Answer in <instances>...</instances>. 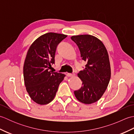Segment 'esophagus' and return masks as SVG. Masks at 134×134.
<instances>
[{"mask_svg": "<svg viewBox=\"0 0 134 134\" xmlns=\"http://www.w3.org/2000/svg\"><path fill=\"white\" fill-rule=\"evenodd\" d=\"M67 76L68 77H72V76H74V74H70V73H67Z\"/></svg>", "mask_w": 134, "mask_h": 134, "instance_id": "esophagus-1", "label": "esophagus"}]
</instances>
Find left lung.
Wrapping results in <instances>:
<instances>
[{"label": "left lung", "instance_id": "obj_1", "mask_svg": "<svg viewBox=\"0 0 134 134\" xmlns=\"http://www.w3.org/2000/svg\"><path fill=\"white\" fill-rule=\"evenodd\" d=\"M71 38L78 47L82 59L87 63L85 69L78 74L82 84L74 94L82 103H94L104 94L110 79L107 50L101 40L92 35L73 36Z\"/></svg>", "mask_w": 134, "mask_h": 134}]
</instances>
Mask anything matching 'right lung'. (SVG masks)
<instances>
[{
  "instance_id": "obj_1",
  "label": "right lung",
  "mask_w": 134,
  "mask_h": 134,
  "mask_svg": "<svg viewBox=\"0 0 134 134\" xmlns=\"http://www.w3.org/2000/svg\"><path fill=\"white\" fill-rule=\"evenodd\" d=\"M67 37L63 34L47 33L30 45L24 65V78L27 92L36 103L49 104L55 98L64 74L50 70L55 63L58 45Z\"/></svg>"
}]
</instances>
